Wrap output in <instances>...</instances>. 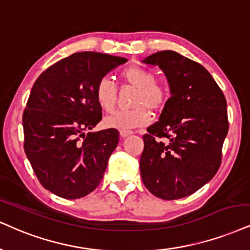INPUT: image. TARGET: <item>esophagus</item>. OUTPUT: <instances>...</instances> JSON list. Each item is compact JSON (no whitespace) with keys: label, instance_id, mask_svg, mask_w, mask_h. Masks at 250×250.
<instances>
[{"label":"esophagus","instance_id":"1","mask_svg":"<svg viewBox=\"0 0 250 250\" xmlns=\"http://www.w3.org/2000/svg\"><path fill=\"white\" fill-rule=\"evenodd\" d=\"M132 133H133L132 131H120V137L126 138V137H128V135H131Z\"/></svg>","mask_w":250,"mask_h":250}]
</instances>
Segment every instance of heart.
<instances>
[{"label":"heart","instance_id":"1","mask_svg":"<svg viewBox=\"0 0 250 250\" xmlns=\"http://www.w3.org/2000/svg\"><path fill=\"white\" fill-rule=\"evenodd\" d=\"M122 78L128 85L137 89L132 106L128 111H118L104 119L106 127L120 131L147 125L150 120L152 111H160L168 101V89L156 82V76L152 70L139 66H131L122 72ZM95 98L97 104L106 112H111L116 106L117 87L109 76L98 80L95 88Z\"/></svg>","mask_w":250,"mask_h":250}]
</instances>
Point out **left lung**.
Returning a JSON list of instances; mask_svg holds the SVG:
<instances>
[{
	"mask_svg": "<svg viewBox=\"0 0 250 250\" xmlns=\"http://www.w3.org/2000/svg\"><path fill=\"white\" fill-rule=\"evenodd\" d=\"M143 62L162 69L171 96L143 137L141 178L159 198H184L211 181L220 167L229 132L226 98L202 64L177 52H156Z\"/></svg>",
	"mask_w": 250,
	"mask_h": 250,
	"instance_id": "8db88e82",
	"label": "left lung"
}]
</instances>
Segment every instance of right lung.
Masks as SVG:
<instances>
[{
  "instance_id": "add662e5",
  "label": "right lung",
  "mask_w": 250,
  "mask_h": 250,
  "mask_svg": "<svg viewBox=\"0 0 250 250\" xmlns=\"http://www.w3.org/2000/svg\"><path fill=\"white\" fill-rule=\"evenodd\" d=\"M127 59L79 52L40 74L23 113L24 150L42 186L78 199L100 186L119 132L92 130L102 119L98 80Z\"/></svg>"
}]
</instances>
